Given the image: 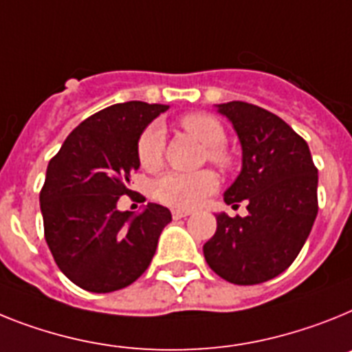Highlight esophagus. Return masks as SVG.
<instances>
[{"label": "esophagus", "mask_w": 352, "mask_h": 352, "mask_svg": "<svg viewBox=\"0 0 352 352\" xmlns=\"http://www.w3.org/2000/svg\"><path fill=\"white\" fill-rule=\"evenodd\" d=\"M190 214H191L190 209H173V211H171V217H173V220H181V218L190 217Z\"/></svg>", "instance_id": "obj_1"}]
</instances>
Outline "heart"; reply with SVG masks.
<instances>
[{
  "label": "heart",
  "mask_w": 352,
  "mask_h": 352,
  "mask_svg": "<svg viewBox=\"0 0 352 352\" xmlns=\"http://www.w3.org/2000/svg\"><path fill=\"white\" fill-rule=\"evenodd\" d=\"M181 126L208 148L206 153L209 161L223 168L231 164V155L221 146L226 143V129L217 118L195 112L182 118ZM162 150H164V131L159 123H152L144 129L138 141V159L141 166L150 171L157 170L162 162ZM217 188L218 181L211 171H199V173L170 171L155 181L153 195L162 204L173 208L191 209L214 193Z\"/></svg>",
  "instance_id": "b5f03b06"
}]
</instances>
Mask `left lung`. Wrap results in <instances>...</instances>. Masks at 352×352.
<instances>
[{"label": "left lung", "instance_id": "obj_1", "mask_svg": "<svg viewBox=\"0 0 352 352\" xmlns=\"http://www.w3.org/2000/svg\"><path fill=\"white\" fill-rule=\"evenodd\" d=\"M241 144V171L223 193L247 202V217L217 212V232L204 245L214 274L234 285H259L290 267L317 218L318 171L308 143L281 118L245 102L214 105Z\"/></svg>", "mask_w": 352, "mask_h": 352}]
</instances>
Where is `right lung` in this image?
<instances>
[{
    "mask_svg": "<svg viewBox=\"0 0 352 352\" xmlns=\"http://www.w3.org/2000/svg\"><path fill=\"white\" fill-rule=\"evenodd\" d=\"M168 105L116 103L96 112L62 143L41 190L44 238L62 274L93 294L132 285L148 268L170 209L146 204L120 211L140 168L138 141Z\"/></svg>",
    "mask_w": 352,
    "mask_h": 352,
    "instance_id": "1",
    "label": "right lung"
}]
</instances>
